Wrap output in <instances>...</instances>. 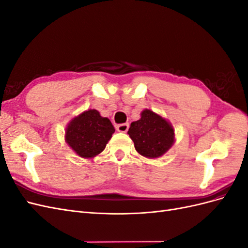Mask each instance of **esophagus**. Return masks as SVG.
<instances>
[{
  "label": "esophagus",
  "mask_w": 248,
  "mask_h": 248,
  "mask_svg": "<svg viewBox=\"0 0 248 248\" xmlns=\"http://www.w3.org/2000/svg\"><path fill=\"white\" fill-rule=\"evenodd\" d=\"M128 128H129V125L127 124V123H125V124H120V125H117V126H116L117 131L123 132V133L127 132V130H128Z\"/></svg>",
  "instance_id": "1"
}]
</instances>
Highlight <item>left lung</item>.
<instances>
[{
  "mask_svg": "<svg viewBox=\"0 0 248 248\" xmlns=\"http://www.w3.org/2000/svg\"><path fill=\"white\" fill-rule=\"evenodd\" d=\"M137 152L146 158H159L175 142V129L166 118L145 108L140 120L130 124L127 132Z\"/></svg>",
  "mask_w": 248,
  "mask_h": 248,
  "instance_id": "obj_1",
  "label": "left lung"
}]
</instances>
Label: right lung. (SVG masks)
<instances>
[{
    "label": "right lung",
    "instance_id": "1",
    "mask_svg": "<svg viewBox=\"0 0 248 248\" xmlns=\"http://www.w3.org/2000/svg\"><path fill=\"white\" fill-rule=\"evenodd\" d=\"M115 128L109 119L97 109H88L70 120L65 130V141L81 158H93L100 154Z\"/></svg>",
    "mask_w": 248,
    "mask_h": 248
}]
</instances>
